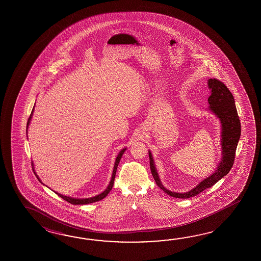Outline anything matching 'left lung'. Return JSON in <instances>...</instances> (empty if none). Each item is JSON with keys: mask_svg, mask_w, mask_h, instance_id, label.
Instances as JSON below:
<instances>
[{"mask_svg": "<svg viewBox=\"0 0 261 261\" xmlns=\"http://www.w3.org/2000/svg\"><path fill=\"white\" fill-rule=\"evenodd\" d=\"M208 87L211 89V95L208 99L210 110L217 115L222 124L221 143L223 156L219 165L217 167V171L209 177L201 181L196 188L189 192H172L162 186L159 174L155 171L153 158L149 152L150 169L155 183L160 187V189L173 198L189 199L200 194V192H202L206 189L211 188L222 177L227 175L234 164L236 148L241 136V122L239 118L238 112L235 106V100L233 98L232 93L227 89V86L220 80L216 78H210L208 80Z\"/></svg>", "mask_w": 261, "mask_h": 261, "instance_id": "left-lung-1", "label": "left lung"}]
</instances>
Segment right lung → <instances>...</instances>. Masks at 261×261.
<instances>
[{
    "mask_svg": "<svg viewBox=\"0 0 261 261\" xmlns=\"http://www.w3.org/2000/svg\"><path fill=\"white\" fill-rule=\"evenodd\" d=\"M33 112H34V109H33V111L31 113V116L29 117L28 122H27V127H28L30 121H31V118H32V116H33ZM125 150H126V148L121 150V151L119 152L118 155H117V159H116V162H115V166H114V171H113V174H112V179L111 181H110V184H109V186L107 187V189H106L101 194L97 195V196H95V197L88 198V199H74V198H71V197L63 196V195L57 193V192H56V194H58V196H60L63 200H66L68 202H70L71 204H75V205H77V204H88V203H92V202H95V201L102 200V199L106 198V196L108 195V193L111 191L112 188H113V186H114V181H115V177H116L117 166H118V163H119V161L121 160V156H122L123 154H124ZM35 175H36V174H35ZM38 180L41 182V180H40L39 178H38ZM41 183H42V182H41Z\"/></svg>",
    "mask_w": 261,
    "mask_h": 261,
    "instance_id": "1",
    "label": "right lung"
}]
</instances>
